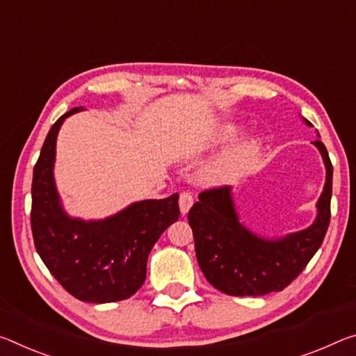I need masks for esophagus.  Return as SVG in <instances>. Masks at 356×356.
Listing matches in <instances>:
<instances>
[{
	"instance_id": "34e87169",
	"label": "esophagus",
	"mask_w": 356,
	"mask_h": 356,
	"mask_svg": "<svg viewBox=\"0 0 356 356\" xmlns=\"http://www.w3.org/2000/svg\"><path fill=\"white\" fill-rule=\"evenodd\" d=\"M191 206H193V195H191L190 191H182L179 198L180 213H182V216H187Z\"/></svg>"
}]
</instances>
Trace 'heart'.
<instances>
[{
  "instance_id": "heart-1",
  "label": "heart",
  "mask_w": 356,
  "mask_h": 356,
  "mask_svg": "<svg viewBox=\"0 0 356 356\" xmlns=\"http://www.w3.org/2000/svg\"><path fill=\"white\" fill-rule=\"evenodd\" d=\"M238 129L236 128H227L220 134V140H228L236 136ZM259 152V144L255 139H249L245 143L239 144L238 147L231 149L227 154L218 156L217 160L202 169L200 174V180L202 184L207 185H223L229 184L241 177L242 174L247 171V168L252 165L255 156Z\"/></svg>"
}]
</instances>
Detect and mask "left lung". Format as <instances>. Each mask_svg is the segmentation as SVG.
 <instances>
[{
    "instance_id": "obj_1",
    "label": "left lung",
    "mask_w": 356,
    "mask_h": 356,
    "mask_svg": "<svg viewBox=\"0 0 356 356\" xmlns=\"http://www.w3.org/2000/svg\"><path fill=\"white\" fill-rule=\"evenodd\" d=\"M306 125L312 123L304 118ZM326 168L317 202V218L309 228L280 239H264L239 222L229 187L200 193L188 212L198 264L209 284L231 296H263L289 286L320 249L331 218L332 165L321 140H314Z\"/></svg>"
}]
</instances>
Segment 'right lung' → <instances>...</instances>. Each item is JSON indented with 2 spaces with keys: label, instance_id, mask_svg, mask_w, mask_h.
<instances>
[{
  "label": "right lung",
  "instance_id": "add662e5",
  "mask_svg": "<svg viewBox=\"0 0 356 356\" xmlns=\"http://www.w3.org/2000/svg\"><path fill=\"white\" fill-rule=\"evenodd\" d=\"M74 107L50 128L31 185V231L39 257L60 285L86 302H115L133 296L145 280L147 258L169 225L177 222L179 195L133 202L104 220L72 218L54 180L56 134Z\"/></svg>",
  "mask_w": 356,
  "mask_h": 356
}]
</instances>
